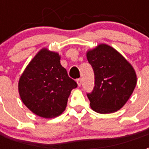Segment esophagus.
<instances>
[{"label": "esophagus", "mask_w": 149, "mask_h": 149, "mask_svg": "<svg viewBox=\"0 0 149 149\" xmlns=\"http://www.w3.org/2000/svg\"><path fill=\"white\" fill-rule=\"evenodd\" d=\"M77 83L78 86L80 87V86L81 85V84H82V80H81V78H79V79H77Z\"/></svg>", "instance_id": "esophagus-1"}]
</instances>
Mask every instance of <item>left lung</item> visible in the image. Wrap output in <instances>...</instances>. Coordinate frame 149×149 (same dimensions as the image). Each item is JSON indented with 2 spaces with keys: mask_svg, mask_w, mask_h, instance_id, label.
<instances>
[{
  "mask_svg": "<svg viewBox=\"0 0 149 149\" xmlns=\"http://www.w3.org/2000/svg\"><path fill=\"white\" fill-rule=\"evenodd\" d=\"M87 59L95 76V86L87 93L92 109L106 114L124 106L136 84L134 68L111 46L101 44L87 52Z\"/></svg>",
  "mask_w": 149,
  "mask_h": 149,
  "instance_id": "8db88e82",
  "label": "left lung"
}]
</instances>
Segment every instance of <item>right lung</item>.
<instances>
[{
	"instance_id": "right-lung-1",
	"label": "right lung",
	"mask_w": 149,
	"mask_h": 149,
	"mask_svg": "<svg viewBox=\"0 0 149 149\" xmlns=\"http://www.w3.org/2000/svg\"><path fill=\"white\" fill-rule=\"evenodd\" d=\"M57 52L42 49L28 65L18 83L24 105L44 118L58 116L65 110L71 91L77 87L61 65Z\"/></svg>"
}]
</instances>
